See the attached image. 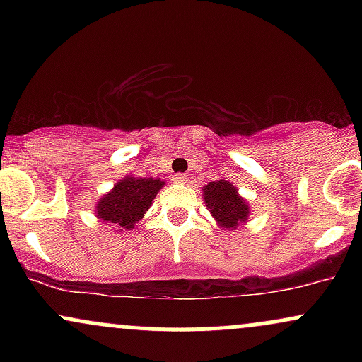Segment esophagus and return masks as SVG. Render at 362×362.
<instances>
[{
	"mask_svg": "<svg viewBox=\"0 0 362 362\" xmlns=\"http://www.w3.org/2000/svg\"><path fill=\"white\" fill-rule=\"evenodd\" d=\"M172 180L175 182V184H185V182L189 180V177H187L185 173H175V175L172 177Z\"/></svg>",
	"mask_w": 362,
	"mask_h": 362,
	"instance_id": "obj_1",
	"label": "esophagus"
}]
</instances>
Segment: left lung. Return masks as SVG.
Returning <instances> with one entry per match:
<instances>
[{"mask_svg": "<svg viewBox=\"0 0 362 362\" xmlns=\"http://www.w3.org/2000/svg\"><path fill=\"white\" fill-rule=\"evenodd\" d=\"M204 202L221 226L236 230L240 223L248 218L247 202L240 197L233 187L226 180L209 182L204 189Z\"/></svg>", "mask_w": 362, "mask_h": 362, "instance_id": "obj_1", "label": "left lung"}]
</instances>
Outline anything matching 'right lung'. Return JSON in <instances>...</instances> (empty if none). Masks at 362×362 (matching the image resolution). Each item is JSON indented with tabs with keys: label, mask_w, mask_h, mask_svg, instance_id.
Here are the masks:
<instances>
[{
	"label": "right lung",
	"mask_w": 362,
	"mask_h": 362,
	"mask_svg": "<svg viewBox=\"0 0 362 362\" xmlns=\"http://www.w3.org/2000/svg\"><path fill=\"white\" fill-rule=\"evenodd\" d=\"M163 185L165 182L158 178H124L98 201L97 216L120 230H132Z\"/></svg>",
	"instance_id": "1"
}]
</instances>
